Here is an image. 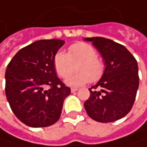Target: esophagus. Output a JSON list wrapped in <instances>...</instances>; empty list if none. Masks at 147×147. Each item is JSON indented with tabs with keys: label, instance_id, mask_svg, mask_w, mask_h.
Returning a JSON list of instances; mask_svg holds the SVG:
<instances>
[{
	"label": "esophagus",
	"instance_id": "esophagus-1",
	"mask_svg": "<svg viewBox=\"0 0 147 147\" xmlns=\"http://www.w3.org/2000/svg\"><path fill=\"white\" fill-rule=\"evenodd\" d=\"M77 90H78L77 88H71V89H70V91H71L72 93H73V92H76Z\"/></svg>",
	"mask_w": 147,
	"mask_h": 147
}]
</instances>
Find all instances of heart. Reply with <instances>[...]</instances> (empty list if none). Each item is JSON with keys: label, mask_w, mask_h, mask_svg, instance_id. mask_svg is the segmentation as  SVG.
<instances>
[{"label": "heart", "mask_w": 147, "mask_h": 147, "mask_svg": "<svg viewBox=\"0 0 147 147\" xmlns=\"http://www.w3.org/2000/svg\"><path fill=\"white\" fill-rule=\"evenodd\" d=\"M98 52L91 45L77 42L69 47V52L58 51L54 57V66L57 74L65 78L76 68L78 71L69 76L66 84L70 86H81L88 82H96L101 78L105 71L104 63L97 57Z\"/></svg>", "instance_id": "b5f03b06"}]
</instances>
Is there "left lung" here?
Returning <instances> with one entry per match:
<instances>
[{
  "label": "left lung",
  "instance_id": "obj_1",
  "mask_svg": "<svg viewBox=\"0 0 147 147\" xmlns=\"http://www.w3.org/2000/svg\"><path fill=\"white\" fill-rule=\"evenodd\" d=\"M101 54L105 69L84 105L89 117L101 123L119 120L131 111L140 78L138 63L123 45L104 37L84 38ZM99 89L96 90V88Z\"/></svg>",
  "mask_w": 147,
  "mask_h": 147
}]
</instances>
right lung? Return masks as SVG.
<instances>
[{
  "label": "right lung",
  "mask_w": 147,
  "mask_h": 147,
  "mask_svg": "<svg viewBox=\"0 0 147 147\" xmlns=\"http://www.w3.org/2000/svg\"><path fill=\"white\" fill-rule=\"evenodd\" d=\"M63 44L59 39L36 41L20 49L7 66V99L28 126H49L60 118L63 101L70 94L54 66V57Z\"/></svg>",
  "instance_id": "right-lung-1"
}]
</instances>
